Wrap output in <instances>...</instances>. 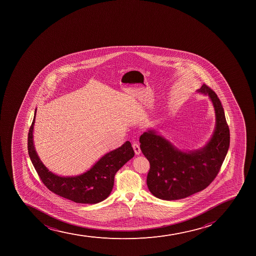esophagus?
Masks as SVG:
<instances>
[{"label": "esophagus", "instance_id": "1", "mask_svg": "<svg viewBox=\"0 0 256 256\" xmlns=\"http://www.w3.org/2000/svg\"><path fill=\"white\" fill-rule=\"evenodd\" d=\"M132 148H134V150L135 154L136 155H140L141 154V150H140V145L138 144L137 142H134V144H132Z\"/></svg>", "mask_w": 256, "mask_h": 256}]
</instances>
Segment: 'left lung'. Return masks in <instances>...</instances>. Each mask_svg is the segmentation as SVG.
I'll return each instance as SVG.
<instances>
[{
  "label": "left lung",
  "instance_id": "obj_1",
  "mask_svg": "<svg viewBox=\"0 0 256 256\" xmlns=\"http://www.w3.org/2000/svg\"><path fill=\"white\" fill-rule=\"evenodd\" d=\"M197 92L208 96L216 112V128L204 147L178 150L154 128L140 137V148L150 162L148 188L160 200H181L204 190L216 178L228 152L230 130L220 100L205 84Z\"/></svg>",
  "mask_w": 256,
  "mask_h": 256
}]
</instances>
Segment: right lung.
Instances as JSON below:
<instances>
[{"mask_svg": "<svg viewBox=\"0 0 256 256\" xmlns=\"http://www.w3.org/2000/svg\"><path fill=\"white\" fill-rule=\"evenodd\" d=\"M36 114L28 132V154L36 171L52 192L78 204H94L106 200L114 188L116 172L134 156L130 142L106 152L88 170L76 176H60L49 171L42 162L33 142Z\"/></svg>", "mask_w": 256, "mask_h": 256, "instance_id": "obj_1", "label": "right lung"}]
</instances>
